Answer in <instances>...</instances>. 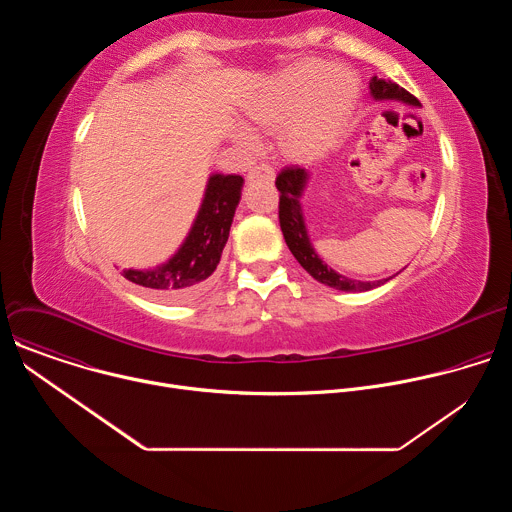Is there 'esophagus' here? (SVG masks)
<instances>
[{
  "label": "esophagus",
  "mask_w": 512,
  "mask_h": 512,
  "mask_svg": "<svg viewBox=\"0 0 512 512\" xmlns=\"http://www.w3.org/2000/svg\"><path fill=\"white\" fill-rule=\"evenodd\" d=\"M247 180H249V182H255V180L273 182V180H275V170L269 168V166H265V164H259V166H255V168H251V170L247 172Z\"/></svg>",
  "instance_id": "esophagus-1"
}]
</instances>
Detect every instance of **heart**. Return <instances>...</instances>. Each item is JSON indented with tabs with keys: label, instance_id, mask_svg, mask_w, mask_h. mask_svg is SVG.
I'll list each match as a JSON object with an SVG mask.
<instances>
[{
	"label": "heart",
	"instance_id": "b5f03b06",
	"mask_svg": "<svg viewBox=\"0 0 512 512\" xmlns=\"http://www.w3.org/2000/svg\"><path fill=\"white\" fill-rule=\"evenodd\" d=\"M356 101V83L342 68L306 60L285 70L253 101L245 115L259 129H281V150L294 160H312L330 150L340 137ZM237 139L253 145L249 131H237Z\"/></svg>",
	"mask_w": 512,
	"mask_h": 512
}]
</instances>
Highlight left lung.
I'll list each match as a JSON object with an SVG mask.
<instances>
[{
    "label": "left lung",
    "mask_w": 512,
    "mask_h": 512,
    "mask_svg": "<svg viewBox=\"0 0 512 512\" xmlns=\"http://www.w3.org/2000/svg\"><path fill=\"white\" fill-rule=\"evenodd\" d=\"M371 95L377 101H401L413 107H419V101L407 93L403 87L391 83V81H383V79H373L371 83ZM310 174L304 168H285L279 172L275 186L279 190V225H281V233L283 239L294 255L298 259V263L320 283L330 285L334 289H342V291H369L373 287L383 285L389 279H379V281H356L350 277H344L340 273H336L332 267H328V263H324L318 253L314 251L310 237H308V229H306V221H304V212H302V194L306 190Z\"/></svg>",
    "instance_id": "1"
}]
</instances>
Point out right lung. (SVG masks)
<instances>
[{
  "instance_id": "right-lung-1",
  "label": "right lung",
  "mask_w": 512,
  "mask_h": 512,
  "mask_svg": "<svg viewBox=\"0 0 512 512\" xmlns=\"http://www.w3.org/2000/svg\"><path fill=\"white\" fill-rule=\"evenodd\" d=\"M241 190V176L212 174L194 225L180 249L154 269H123L121 275L166 302H180L196 296L221 261L241 200Z\"/></svg>"
}]
</instances>
